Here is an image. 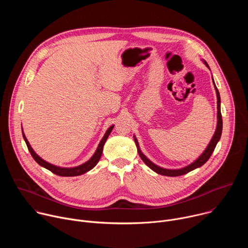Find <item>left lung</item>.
<instances>
[{
	"label": "left lung",
	"mask_w": 248,
	"mask_h": 248,
	"mask_svg": "<svg viewBox=\"0 0 248 248\" xmlns=\"http://www.w3.org/2000/svg\"><path fill=\"white\" fill-rule=\"evenodd\" d=\"M206 65L208 66L207 62H205ZM214 82V80H213ZM215 84V83H214ZM215 88H216V92H217V106H218V124H217V129L215 131V134L213 136V138L211 139L209 145L207 146L206 150L203 152V154L195 161L193 162L192 164H190L189 166L186 167V168H183V169H180V170H167V169H163V168H160L158 166H156L155 164H153L150 160H148L143 154L142 152L140 151L139 149V146H138V142L137 140L134 138V141H135V144L137 146V151H138V154L140 156V158L142 159V161L151 169L153 170L154 171H156L157 173L159 174H163V175H167V176H179V175H183V174H186L193 170H195L196 168H199L201 167L202 165H204L208 160L209 158L211 157L212 153H213L218 141L220 140L221 138V134H222V129H223V119H222V114H221V108H220V103H221V99H220V93L218 91V88L216 87L215 85Z\"/></svg>",
	"instance_id": "1"
}]
</instances>
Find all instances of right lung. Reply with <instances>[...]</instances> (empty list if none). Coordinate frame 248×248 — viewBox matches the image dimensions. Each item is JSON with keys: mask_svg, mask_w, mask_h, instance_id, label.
<instances>
[{"mask_svg": "<svg viewBox=\"0 0 248 248\" xmlns=\"http://www.w3.org/2000/svg\"><path fill=\"white\" fill-rule=\"evenodd\" d=\"M113 127H114V125H112V126L107 130V132L105 133V135H104L103 139L101 140V142H100V144H99V146H98V148H97L95 154L93 155V157H92L89 161H87L86 163H84L83 165L78 166V167H76V168H60V167H56V166H54V165H51V164L45 162L43 159H41L36 153H35V152L33 151V149L31 148V146H30L29 142L27 141V139H26L24 133H22V134H23V138H24V140H25V143H26V145H27V148H28V150H29L31 156L33 157V159H34L35 161H36L40 166H42V167L48 169L49 170H51L53 173H55V174H57V175H61V176H75V175H80V174H82V173H85L86 171L90 170L91 169H93V168L97 165V163L99 162V160H100V158H101V155H102V152H103L104 144H105V142H106V140H107V138L109 137V135H110V133H111Z\"/></svg>", "mask_w": 248, "mask_h": 248, "instance_id": "add662e5", "label": "right lung"}]
</instances>
